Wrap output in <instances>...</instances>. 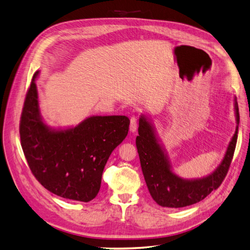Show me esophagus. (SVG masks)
Segmentation results:
<instances>
[{
	"label": "esophagus",
	"instance_id": "obj_1",
	"mask_svg": "<svg viewBox=\"0 0 250 250\" xmlns=\"http://www.w3.org/2000/svg\"><path fill=\"white\" fill-rule=\"evenodd\" d=\"M137 130V116L133 115L130 119V131L135 132Z\"/></svg>",
	"mask_w": 250,
	"mask_h": 250
}]
</instances>
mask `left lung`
I'll return each instance as SVG.
<instances>
[{"instance_id": "8db88e82", "label": "left lung", "mask_w": 250, "mask_h": 250, "mask_svg": "<svg viewBox=\"0 0 250 250\" xmlns=\"http://www.w3.org/2000/svg\"><path fill=\"white\" fill-rule=\"evenodd\" d=\"M236 121L240 123L239 106L235 102ZM237 141V127L225 158L217 169L208 177L183 180L170 170L166 155L156 141L152 126L142 116L139 119L136 147L145 181L153 200L162 207L183 208L199 202L223 183L233 159Z\"/></svg>"}]
</instances>
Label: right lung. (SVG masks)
I'll return each instance as SVG.
<instances>
[{"label":"right lung","mask_w":250,"mask_h":250,"mask_svg":"<svg viewBox=\"0 0 250 250\" xmlns=\"http://www.w3.org/2000/svg\"><path fill=\"white\" fill-rule=\"evenodd\" d=\"M33 75L20 118L23 153L33 176L44 188L66 199L88 202L99 193L102 172L113 150L124 141L130 119L92 116L73 129L52 131L39 115Z\"/></svg>","instance_id":"add662e5"}]
</instances>
